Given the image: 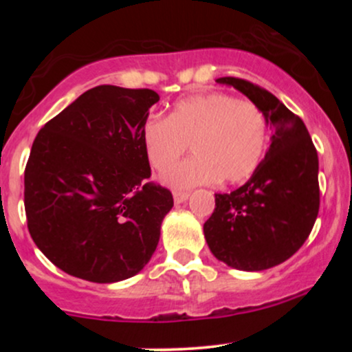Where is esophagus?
<instances>
[{
    "mask_svg": "<svg viewBox=\"0 0 352 352\" xmlns=\"http://www.w3.org/2000/svg\"><path fill=\"white\" fill-rule=\"evenodd\" d=\"M188 193L187 192H173V200L175 204H184V201L188 200Z\"/></svg>",
    "mask_w": 352,
    "mask_h": 352,
    "instance_id": "obj_1",
    "label": "esophagus"
}]
</instances>
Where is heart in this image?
<instances>
[{
  "label": "heart",
  "instance_id": "b5f03b06",
  "mask_svg": "<svg viewBox=\"0 0 352 352\" xmlns=\"http://www.w3.org/2000/svg\"><path fill=\"white\" fill-rule=\"evenodd\" d=\"M144 151L157 170H165L184 155L188 144L195 155L162 175L177 190L221 180L236 184L260 165L268 142L263 112L228 94L182 99L170 116H151L142 127Z\"/></svg>",
  "mask_w": 352,
  "mask_h": 352
}]
</instances>
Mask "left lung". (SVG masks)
Returning a JSON list of instances; mask_svg holds the SVG:
<instances>
[{
  "instance_id": "8db88e82",
  "label": "left lung",
  "mask_w": 352,
  "mask_h": 352,
  "mask_svg": "<svg viewBox=\"0 0 352 352\" xmlns=\"http://www.w3.org/2000/svg\"><path fill=\"white\" fill-rule=\"evenodd\" d=\"M263 112L272 129L270 147L245 185L215 193L205 221L210 252L230 268L263 272L301 248L319 210L318 152L308 129L272 92L248 80L220 78Z\"/></svg>"
}]
</instances>
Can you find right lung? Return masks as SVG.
<instances>
[{
  "instance_id": "obj_1",
  "label": "right lung",
  "mask_w": 352,
  "mask_h": 352,
  "mask_svg": "<svg viewBox=\"0 0 352 352\" xmlns=\"http://www.w3.org/2000/svg\"><path fill=\"white\" fill-rule=\"evenodd\" d=\"M152 89H89L36 135L24 208L36 246L59 270L92 283L135 276L159 245L172 193L145 184L142 127Z\"/></svg>"
}]
</instances>
